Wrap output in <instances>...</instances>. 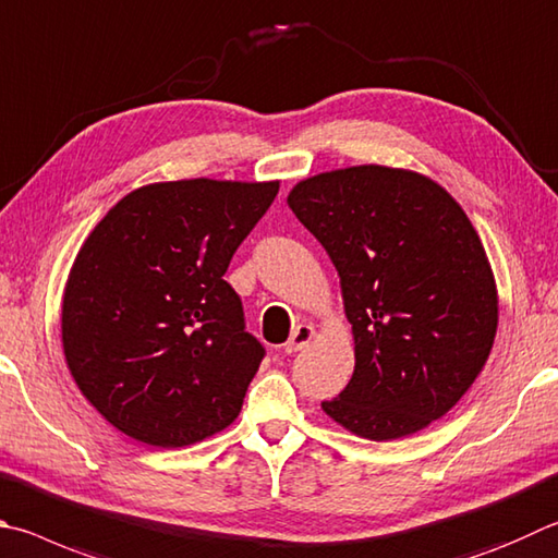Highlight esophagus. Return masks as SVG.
Here are the masks:
<instances>
[{
  "label": "esophagus",
  "mask_w": 558,
  "mask_h": 558,
  "mask_svg": "<svg viewBox=\"0 0 558 558\" xmlns=\"http://www.w3.org/2000/svg\"><path fill=\"white\" fill-rule=\"evenodd\" d=\"M312 337H314V327H312V324H300V327L292 329L290 339H288L286 347H282V351H286V353H298L300 349L307 347Z\"/></svg>",
  "instance_id": "34e87169"
}]
</instances>
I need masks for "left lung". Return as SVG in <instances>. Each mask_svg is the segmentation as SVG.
Segmentation results:
<instances>
[{"mask_svg": "<svg viewBox=\"0 0 558 558\" xmlns=\"http://www.w3.org/2000/svg\"><path fill=\"white\" fill-rule=\"evenodd\" d=\"M290 209L339 270L356 341L347 388L322 408L359 437H408L483 371L498 292L465 211L410 170L359 166L302 180Z\"/></svg>", "mask_w": 558, "mask_h": 558, "instance_id": "left-lung-1", "label": "left lung"}]
</instances>
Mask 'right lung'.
Returning <instances> with one entry per match:
<instances>
[{"label":"right lung","mask_w":558,"mask_h":558,"mask_svg":"<svg viewBox=\"0 0 558 558\" xmlns=\"http://www.w3.org/2000/svg\"><path fill=\"white\" fill-rule=\"evenodd\" d=\"M276 195L278 182H158L117 202L80 248L65 361L126 437L175 449L236 420L266 349L225 272Z\"/></svg>","instance_id":"obj_1"}]
</instances>
